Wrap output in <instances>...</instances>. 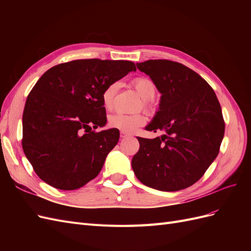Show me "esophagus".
Here are the masks:
<instances>
[{
	"instance_id": "esophagus-1",
	"label": "esophagus",
	"mask_w": 251,
	"mask_h": 251,
	"mask_svg": "<svg viewBox=\"0 0 251 251\" xmlns=\"http://www.w3.org/2000/svg\"><path fill=\"white\" fill-rule=\"evenodd\" d=\"M127 136H130L127 133H125V132H120V138H126Z\"/></svg>"
}]
</instances>
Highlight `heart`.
<instances>
[{
	"label": "heart",
	"mask_w": 251,
	"mask_h": 251,
	"mask_svg": "<svg viewBox=\"0 0 251 251\" xmlns=\"http://www.w3.org/2000/svg\"><path fill=\"white\" fill-rule=\"evenodd\" d=\"M132 86L136 90L141 98L142 102L140 104V108H144L148 111L153 109V102L151 100L156 95V86L148 77H137L133 79ZM120 88L119 82H112L110 85L104 88L101 94V100L103 107L107 110H112L114 107V101H115V96ZM147 121V117L142 113L132 114V115H127V114L123 113H115L112 114L108 118V124L111 127L117 128L121 132H127L131 133L138 127L142 126Z\"/></svg>",
	"instance_id": "obj_1"
}]
</instances>
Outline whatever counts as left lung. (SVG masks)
<instances>
[{
	"instance_id": "1",
	"label": "left lung",
	"mask_w": 251,
	"mask_h": 251,
	"mask_svg": "<svg viewBox=\"0 0 251 251\" xmlns=\"http://www.w3.org/2000/svg\"><path fill=\"white\" fill-rule=\"evenodd\" d=\"M137 68L161 93L159 111L147 131H162L154 139L138 137L132 159L144 185L176 192L198 181L219 154L225 124L215 91L198 73L180 63L150 59Z\"/></svg>"
}]
</instances>
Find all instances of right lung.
Listing matches in <instances>:
<instances>
[{
	"label": "right lung",
	"instance_id": "1",
	"mask_svg": "<svg viewBox=\"0 0 251 251\" xmlns=\"http://www.w3.org/2000/svg\"><path fill=\"white\" fill-rule=\"evenodd\" d=\"M136 71L128 60L76 59L45 72L29 93L23 113L24 153L47 184L73 191L94 179L119 139L107 124L101 94Z\"/></svg>",
	"mask_w": 251,
	"mask_h": 251
}]
</instances>
